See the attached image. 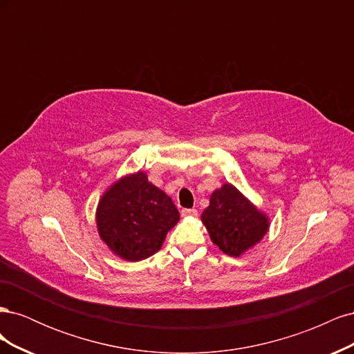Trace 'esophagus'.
Segmentation results:
<instances>
[{
  "label": "esophagus",
  "instance_id": "34e87169",
  "mask_svg": "<svg viewBox=\"0 0 354 354\" xmlns=\"http://www.w3.org/2000/svg\"><path fill=\"white\" fill-rule=\"evenodd\" d=\"M181 216H183V217H196L198 211L195 208H183V209H181Z\"/></svg>",
  "mask_w": 354,
  "mask_h": 354
}]
</instances>
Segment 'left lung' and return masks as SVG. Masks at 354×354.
<instances>
[{
  "label": "left lung",
  "mask_w": 354,
  "mask_h": 354,
  "mask_svg": "<svg viewBox=\"0 0 354 354\" xmlns=\"http://www.w3.org/2000/svg\"><path fill=\"white\" fill-rule=\"evenodd\" d=\"M202 223L211 241L232 257L250 250L269 230V220L230 183L211 195L209 207L202 212Z\"/></svg>",
  "instance_id": "1"
}]
</instances>
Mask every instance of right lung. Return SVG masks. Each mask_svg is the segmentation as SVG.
Wrapping results in <instances>:
<instances>
[{
    "label": "right lung",
    "mask_w": 354,
    "mask_h": 354,
    "mask_svg": "<svg viewBox=\"0 0 354 354\" xmlns=\"http://www.w3.org/2000/svg\"><path fill=\"white\" fill-rule=\"evenodd\" d=\"M95 218L100 238L116 255L140 261L159 251L180 214L171 198L138 171L106 192Z\"/></svg>",
    "instance_id": "obj_1"
}]
</instances>
